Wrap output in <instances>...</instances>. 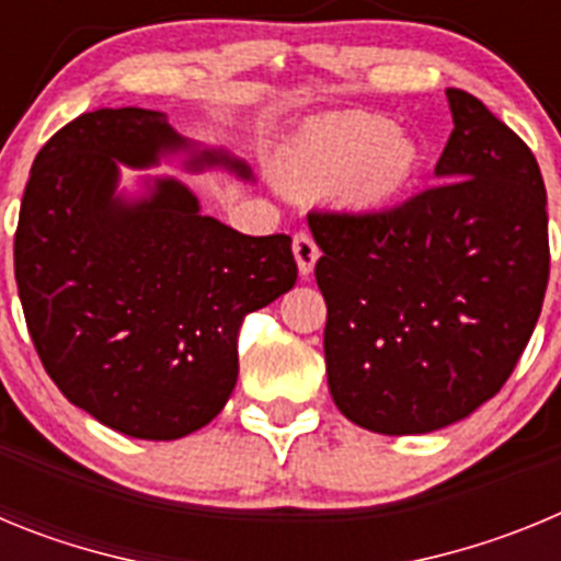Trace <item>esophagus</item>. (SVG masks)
<instances>
[{
    "instance_id": "34e87169",
    "label": "esophagus",
    "mask_w": 561,
    "mask_h": 561,
    "mask_svg": "<svg viewBox=\"0 0 561 561\" xmlns=\"http://www.w3.org/2000/svg\"><path fill=\"white\" fill-rule=\"evenodd\" d=\"M291 252H295L297 272H300V277H309L311 272H314L317 257H320V250H317L314 238H311L309 232H297V236L291 238Z\"/></svg>"
}]
</instances>
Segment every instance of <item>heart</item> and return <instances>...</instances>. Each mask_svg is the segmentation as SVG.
I'll return each instance as SVG.
<instances>
[{"instance_id": "heart-1", "label": "heart", "mask_w": 561, "mask_h": 561, "mask_svg": "<svg viewBox=\"0 0 561 561\" xmlns=\"http://www.w3.org/2000/svg\"><path fill=\"white\" fill-rule=\"evenodd\" d=\"M286 180L359 213L390 210L421 171V146L388 117L336 114L297 134L284 157Z\"/></svg>"}]
</instances>
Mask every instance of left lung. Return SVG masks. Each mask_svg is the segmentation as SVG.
Here are the masks:
<instances>
[{
  "instance_id": "1",
  "label": "left lung",
  "mask_w": 561,
  "mask_h": 561,
  "mask_svg": "<svg viewBox=\"0 0 561 561\" xmlns=\"http://www.w3.org/2000/svg\"><path fill=\"white\" fill-rule=\"evenodd\" d=\"M440 185L381 213H309L340 413L381 435L472 415L512 376L548 286V199L531 148L463 89Z\"/></svg>"
}]
</instances>
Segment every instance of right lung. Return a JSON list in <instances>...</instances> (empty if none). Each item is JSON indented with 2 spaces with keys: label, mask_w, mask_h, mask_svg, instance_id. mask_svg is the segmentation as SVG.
<instances>
[{
  "label": "right lung",
  "mask_w": 561,
  "mask_h": 561,
  "mask_svg": "<svg viewBox=\"0 0 561 561\" xmlns=\"http://www.w3.org/2000/svg\"><path fill=\"white\" fill-rule=\"evenodd\" d=\"M185 157V171L225 168L151 108H98L56 131L30 168L13 264L44 370L76 408L142 440H176L225 410L238 379V329L289 291V236H244L202 216L173 176L121 191V168Z\"/></svg>",
  "instance_id": "right-lung-1"
}]
</instances>
